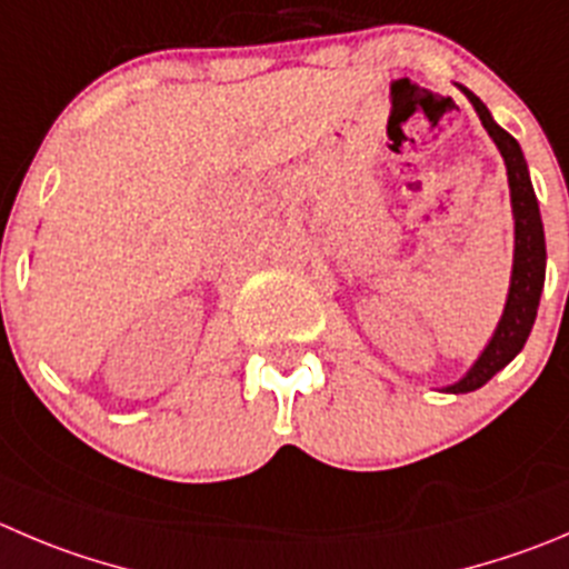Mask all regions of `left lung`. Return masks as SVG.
Returning a JSON list of instances; mask_svg holds the SVG:
<instances>
[{"label": "left lung", "instance_id": "obj_1", "mask_svg": "<svg viewBox=\"0 0 569 569\" xmlns=\"http://www.w3.org/2000/svg\"><path fill=\"white\" fill-rule=\"evenodd\" d=\"M463 94L469 97V102L478 111L480 122H483L489 137L500 148L502 159H506L517 248H513V273L511 290H508V305L500 323H497L495 338L489 340V346H486L480 360L472 366V371L461 382L447 388L450 393H469L475 388L486 386L497 371L506 369L508 362L522 351L525 340L531 335L533 321H537L539 296H542L545 288V259H548V253H545V229L542 218H539V203L537 194H533L531 176H528V164H525L519 142L511 133L497 126L495 119H491L489 108L480 102V97H475L469 89H463Z\"/></svg>", "mask_w": 569, "mask_h": 569}]
</instances>
